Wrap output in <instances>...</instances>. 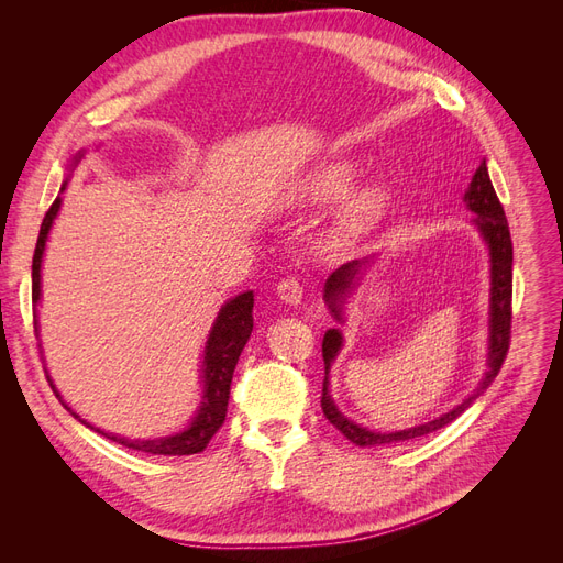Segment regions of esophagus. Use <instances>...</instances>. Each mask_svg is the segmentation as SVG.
I'll list each match as a JSON object with an SVG mask.
<instances>
[{
    "instance_id": "34e87169",
    "label": "esophagus",
    "mask_w": 563,
    "mask_h": 563,
    "mask_svg": "<svg viewBox=\"0 0 563 563\" xmlns=\"http://www.w3.org/2000/svg\"><path fill=\"white\" fill-rule=\"evenodd\" d=\"M277 294H279V298H282L284 302H288V305H298V302L302 300V286H300V282H298V279L288 277V279L279 282V286H277Z\"/></svg>"
}]
</instances>
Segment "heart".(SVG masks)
<instances>
[{"label":"heart","instance_id":"b5f03b06","mask_svg":"<svg viewBox=\"0 0 563 563\" xmlns=\"http://www.w3.org/2000/svg\"><path fill=\"white\" fill-rule=\"evenodd\" d=\"M354 185V172L350 164H327L319 172L310 174L294 195V207L298 209H321L347 197ZM385 211V195L380 190H362L347 199L343 211L338 213L333 240L335 244H350L364 236L378 223Z\"/></svg>","mask_w":563,"mask_h":563}]
</instances>
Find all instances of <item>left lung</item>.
<instances>
[{
  "mask_svg": "<svg viewBox=\"0 0 563 563\" xmlns=\"http://www.w3.org/2000/svg\"><path fill=\"white\" fill-rule=\"evenodd\" d=\"M465 201L467 209L474 216V225L479 228L484 242L488 244L490 251V319H488V371L486 376L482 378V383L476 385V389L467 399H463V404H457L453 411L439 416L424 424H416V428H408L401 432H389V434H380V432H371L366 428H360L352 420H347L343 413L338 411L331 395H329V368L333 364V360L338 356L340 347H343V333L338 329H329L327 335H323L321 343V356H323V368H327V378H323V389H321V411L323 416L329 418L331 424L343 432L352 444L356 446H389V444H399V441H411L418 437H424L430 432H437L444 424L453 422L465 408L472 406V401L476 397L484 395V389L493 383V378L498 376V371L505 362L507 350H509V333H512V236H509V225L507 218L503 211V203L493 190V183L488 178V168H486V159L476 168L472 183L465 192ZM371 263V258H362V261H352L340 265L333 275L323 284V300L329 302L331 314L343 321V302L347 298V294L360 282L362 269H366V265Z\"/></svg>",
  "mask_w": 563,
  "mask_h": 563,
  "instance_id": "left-lung-1",
  "label": "left lung"
}]
</instances>
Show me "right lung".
<instances>
[{"label": "right lung", "mask_w": 563, "mask_h": 563, "mask_svg": "<svg viewBox=\"0 0 563 563\" xmlns=\"http://www.w3.org/2000/svg\"><path fill=\"white\" fill-rule=\"evenodd\" d=\"M84 152H77L75 164L81 159ZM65 190V183L60 187V192ZM60 209V197H56V201L51 203V209L46 211L42 228H40V236H37V246H35V255H32V302H37L42 296V255H44V246H46V236L51 225H54V218ZM35 331H37V319H35ZM253 331V291L240 294L236 298L228 300L223 308H220L213 329L209 333L207 347H203V364H201V373H203V397H201V406L197 416L192 418V422L187 424V430L172 434V437H162V439H147V441H131L124 437H114V434H106L108 439L117 441L126 449L133 451H143V453H152V455H192L207 449V444L211 441V437L220 430V424L225 420L228 413V399H230V385H232V373L236 362H240V354L246 345V340ZM48 378V376H46ZM51 383V378H48ZM51 389L56 391L54 383H51ZM67 408V404H63ZM79 422L91 424L87 420H81L73 408H67Z\"/></svg>", "instance_id": "obj_1"}]
</instances>
